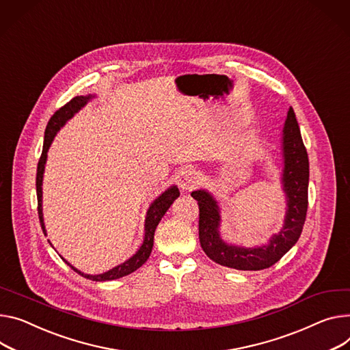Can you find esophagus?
I'll list each match as a JSON object with an SVG mask.
<instances>
[{
    "instance_id": "obj_1",
    "label": "esophagus",
    "mask_w": 350,
    "mask_h": 350,
    "mask_svg": "<svg viewBox=\"0 0 350 350\" xmlns=\"http://www.w3.org/2000/svg\"><path fill=\"white\" fill-rule=\"evenodd\" d=\"M199 175L198 172L192 171V170H183L180 174H179V186L182 187L183 191H189L192 189V187H195L198 183H199Z\"/></svg>"
}]
</instances>
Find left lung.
<instances>
[{"label":"left lung","mask_w":350,"mask_h":350,"mask_svg":"<svg viewBox=\"0 0 350 350\" xmlns=\"http://www.w3.org/2000/svg\"><path fill=\"white\" fill-rule=\"evenodd\" d=\"M283 191L287 210L283 228L273 234L266 245L244 248L226 244L220 237V210L207 191H195L192 196L199 204V239L204 254L216 263L238 271H262L275 265L297 243L308 207V154L293 107L287 112L283 127Z\"/></svg>","instance_id":"8db88e82"}]
</instances>
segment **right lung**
Wrapping results in <instances>:
<instances>
[{"label":"right lung","mask_w":350,"mask_h":350,"mask_svg":"<svg viewBox=\"0 0 350 350\" xmlns=\"http://www.w3.org/2000/svg\"><path fill=\"white\" fill-rule=\"evenodd\" d=\"M92 96H75L72 98L70 102H67L64 106H62L59 111L55 112L46 126V131H44V143H43V151L40 155V159L38 163V174H36V193H38V213H39V220H40V226L42 230L46 235V230H44V223H43V211H42V182H43V172H44V164H46V158H47V151L49 147L55 139L56 133L60 130V127H63L66 124V122L68 119H71L83 106H85V103L91 99ZM179 196V191L176 186H171L168 191H165L163 195L158 196L150 206L148 211H147V217H146V234H144V241L140 247V250L134 254L130 259H127L126 262L118 265L116 267L111 269L105 273L100 275H85L83 272L77 271L74 266H71L66 259L64 262L67 265L71 266V269L77 273H79L81 276H84L85 279L94 280V282H106V280H115L123 276H127L130 273H133L134 271L146 263V260L148 259L151 251H152V245H154V232L155 228L158 226V223L161 221V219L164 217V214L167 213V210L170 208V206L174 203V200Z\"/></svg>","instance_id":"1"}]
</instances>
